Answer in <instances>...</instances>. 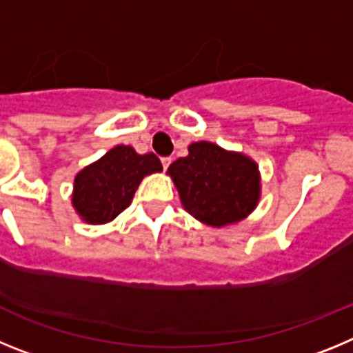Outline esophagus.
I'll return each mask as SVG.
<instances>
[{
    "label": "esophagus",
    "mask_w": 353,
    "mask_h": 353,
    "mask_svg": "<svg viewBox=\"0 0 353 353\" xmlns=\"http://www.w3.org/2000/svg\"><path fill=\"white\" fill-rule=\"evenodd\" d=\"M171 161H173L171 157H162V168H164V170H168V168H170V164H171Z\"/></svg>",
    "instance_id": "obj_1"
}]
</instances>
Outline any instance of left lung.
Here are the masks:
<instances>
[{
  "label": "left lung",
  "mask_w": 353,
  "mask_h": 353,
  "mask_svg": "<svg viewBox=\"0 0 353 353\" xmlns=\"http://www.w3.org/2000/svg\"><path fill=\"white\" fill-rule=\"evenodd\" d=\"M180 201L192 217L221 228L245 219L260 199L256 162L208 141L189 145V155L168 168Z\"/></svg>",
  "instance_id": "1"
}]
</instances>
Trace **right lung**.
I'll return each instance as SVG.
<instances>
[{
  "label": "right lung",
  "mask_w": 353,
  "mask_h": 353,
  "mask_svg": "<svg viewBox=\"0 0 353 353\" xmlns=\"http://www.w3.org/2000/svg\"><path fill=\"white\" fill-rule=\"evenodd\" d=\"M162 171L154 154L139 155L132 146L118 145L76 174L72 205L90 224L113 221L125 210L146 174Z\"/></svg>",
  "instance_id": "add662e5"
}]
</instances>
